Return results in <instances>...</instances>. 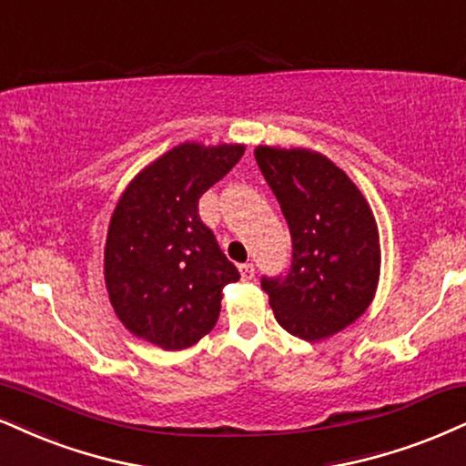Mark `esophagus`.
Segmentation results:
<instances>
[{"instance_id":"obj_1","label":"esophagus","mask_w":466,"mask_h":466,"mask_svg":"<svg viewBox=\"0 0 466 466\" xmlns=\"http://www.w3.org/2000/svg\"><path fill=\"white\" fill-rule=\"evenodd\" d=\"M239 274H242V280H252L255 279V266L252 263H242L239 266Z\"/></svg>"}]
</instances>
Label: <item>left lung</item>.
Returning a JSON list of instances; mask_svg holds the SVG:
<instances>
[{
    "label": "left lung",
    "mask_w": 466,
    "mask_h": 466,
    "mask_svg": "<svg viewBox=\"0 0 466 466\" xmlns=\"http://www.w3.org/2000/svg\"><path fill=\"white\" fill-rule=\"evenodd\" d=\"M291 233L285 279H263L274 318L289 335L321 341L354 324L380 279V235L367 198L326 155L255 148Z\"/></svg>",
    "instance_id": "8db88e82"
}]
</instances>
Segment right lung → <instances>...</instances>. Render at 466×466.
<instances>
[{
  "mask_svg": "<svg viewBox=\"0 0 466 466\" xmlns=\"http://www.w3.org/2000/svg\"><path fill=\"white\" fill-rule=\"evenodd\" d=\"M246 151L183 142L145 166L120 194L107 227L103 274L116 318L162 350L194 346L216 326L224 285L239 280L198 198Z\"/></svg>",
  "mask_w": 466,
  "mask_h": 466,
  "instance_id": "add662e5",
  "label": "right lung"
}]
</instances>
